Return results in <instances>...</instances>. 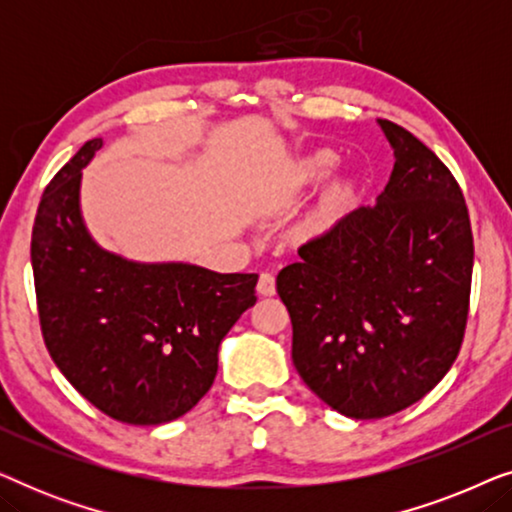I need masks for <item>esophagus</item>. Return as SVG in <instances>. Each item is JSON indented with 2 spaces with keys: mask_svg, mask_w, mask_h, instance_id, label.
<instances>
[{
  "mask_svg": "<svg viewBox=\"0 0 512 512\" xmlns=\"http://www.w3.org/2000/svg\"><path fill=\"white\" fill-rule=\"evenodd\" d=\"M258 293L261 296H275V275L272 272H261V277H258Z\"/></svg>",
  "mask_w": 512,
  "mask_h": 512,
  "instance_id": "34e87169",
  "label": "esophagus"
}]
</instances>
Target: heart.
<instances>
[{
	"mask_svg": "<svg viewBox=\"0 0 512 512\" xmlns=\"http://www.w3.org/2000/svg\"><path fill=\"white\" fill-rule=\"evenodd\" d=\"M338 158H335L333 151H317L312 156H307L305 160H300L298 170H296V179L300 184H312V181L324 179L328 172L333 170Z\"/></svg>",
	"mask_w": 512,
	"mask_h": 512,
	"instance_id": "obj_1",
	"label": "heart"
}]
</instances>
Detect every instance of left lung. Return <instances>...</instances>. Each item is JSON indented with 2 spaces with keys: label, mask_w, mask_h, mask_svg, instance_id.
Listing matches in <instances>:
<instances>
[{
  "label": "left lung",
  "mask_w": 512,
  "mask_h": 512,
  "mask_svg": "<svg viewBox=\"0 0 512 512\" xmlns=\"http://www.w3.org/2000/svg\"><path fill=\"white\" fill-rule=\"evenodd\" d=\"M380 125L396 163L377 205L342 216L277 275L293 366L352 419L429 394L459 356L471 300L473 230L457 179L412 132Z\"/></svg>",
  "instance_id": "8db88e82"
}]
</instances>
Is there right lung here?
<instances>
[{"label":"right lung","mask_w":512,"mask_h":512,"mask_svg":"<svg viewBox=\"0 0 512 512\" xmlns=\"http://www.w3.org/2000/svg\"><path fill=\"white\" fill-rule=\"evenodd\" d=\"M90 139L51 179L32 228L46 349L79 394L123 424L186 415L214 384L219 345L256 303L258 275L186 263L144 265L102 251L79 212Z\"/></svg>","instance_id":"1"}]
</instances>
